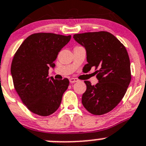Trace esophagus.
<instances>
[{
  "instance_id": "1",
  "label": "esophagus",
  "mask_w": 146,
  "mask_h": 146,
  "mask_svg": "<svg viewBox=\"0 0 146 146\" xmlns=\"http://www.w3.org/2000/svg\"><path fill=\"white\" fill-rule=\"evenodd\" d=\"M69 81H70V83L72 84V83H74V82H78V79H76V78H71L69 79Z\"/></svg>"
}]
</instances>
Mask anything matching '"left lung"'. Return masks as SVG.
Returning a JSON list of instances; mask_svg holds the SVG:
<instances>
[{
	"label": "left lung",
	"instance_id": "1",
	"mask_svg": "<svg viewBox=\"0 0 146 146\" xmlns=\"http://www.w3.org/2000/svg\"><path fill=\"white\" fill-rule=\"evenodd\" d=\"M85 48L88 64L85 71L95 66L98 82L85 81L86 91L82 104L90 113L102 115L111 111L124 96L131 79L129 54L117 38L107 32H86L73 35Z\"/></svg>",
	"mask_w": 146,
	"mask_h": 146
}]
</instances>
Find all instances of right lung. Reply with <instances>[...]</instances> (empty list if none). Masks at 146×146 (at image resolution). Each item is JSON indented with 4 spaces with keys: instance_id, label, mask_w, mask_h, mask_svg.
<instances>
[{
    "instance_id": "1",
    "label": "right lung",
    "mask_w": 146,
    "mask_h": 146,
    "mask_svg": "<svg viewBox=\"0 0 146 146\" xmlns=\"http://www.w3.org/2000/svg\"><path fill=\"white\" fill-rule=\"evenodd\" d=\"M71 36L36 33L23 42L13 57L11 76L16 92L32 112L42 117L52 114L59 107L69 80L48 77L55 68L58 53Z\"/></svg>"
}]
</instances>
